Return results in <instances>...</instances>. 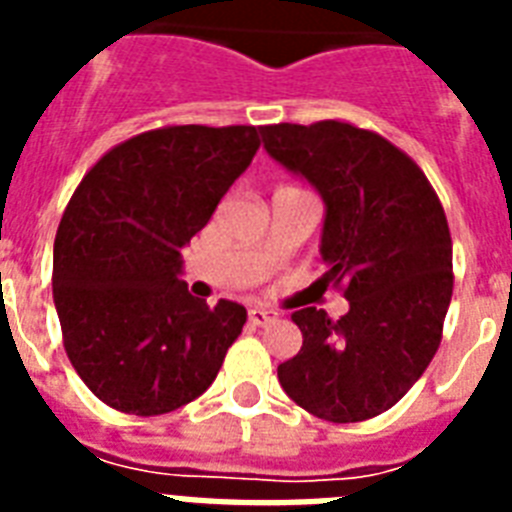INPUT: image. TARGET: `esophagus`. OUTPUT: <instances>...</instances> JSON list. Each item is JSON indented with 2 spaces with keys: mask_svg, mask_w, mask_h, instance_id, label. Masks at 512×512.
<instances>
[{
  "mask_svg": "<svg viewBox=\"0 0 512 512\" xmlns=\"http://www.w3.org/2000/svg\"><path fill=\"white\" fill-rule=\"evenodd\" d=\"M276 321V311H265V308H249V324L252 327H265Z\"/></svg>",
  "mask_w": 512,
  "mask_h": 512,
  "instance_id": "esophagus-1",
  "label": "esophagus"
}]
</instances>
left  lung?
<instances>
[{"label":"left lung","instance_id":"8db88e82","mask_svg":"<svg viewBox=\"0 0 512 512\" xmlns=\"http://www.w3.org/2000/svg\"><path fill=\"white\" fill-rule=\"evenodd\" d=\"M271 159L324 201V284H345L348 313H292L303 348L279 364L297 406L361 422L401 401L441 345L452 300V236L417 164L380 135L345 122L263 127Z\"/></svg>","mask_w":512,"mask_h":512}]
</instances>
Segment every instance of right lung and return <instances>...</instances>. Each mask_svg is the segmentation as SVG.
Here are the masks:
<instances>
[{"mask_svg": "<svg viewBox=\"0 0 512 512\" xmlns=\"http://www.w3.org/2000/svg\"><path fill=\"white\" fill-rule=\"evenodd\" d=\"M260 148L257 127H164L111 148L68 201L52 249L63 345L119 412H175L215 382L247 321L183 281V247Z\"/></svg>", "mask_w": 512, "mask_h": 512, "instance_id": "right-lung-1", "label": "right lung"}]
</instances>
